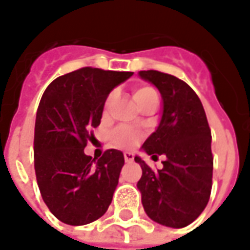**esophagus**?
I'll return each instance as SVG.
<instances>
[{"instance_id":"esophagus-1","label":"esophagus","mask_w":250,"mask_h":250,"mask_svg":"<svg viewBox=\"0 0 250 250\" xmlns=\"http://www.w3.org/2000/svg\"><path fill=\"white\" fill-rule=\"evenodd\" d=\"M125 163H131L134 160V154L130 153V152H125Z\"/></svg>"}]
</instances>
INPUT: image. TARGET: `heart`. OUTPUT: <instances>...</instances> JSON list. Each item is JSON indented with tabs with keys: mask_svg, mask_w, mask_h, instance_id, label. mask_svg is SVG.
<instances>
[{
	"mask_svg": "<svg viewBox=\"0 0 250 250\" xmlns=\"http://www.w3.org/2000/svg\"><path fill=\"white\" fill-rule=\"evenodd\" d=\"M132 97H134V101L137 103L139 108H144L145 105L152 103V101H159L157 91L150 86H138V87H135L134 91H132ZM113 98H115L113 93L108 96L106 101H105V105H104V111L106 112L109 109L111 104L113 103ZM139 138H141V134L130 128V127H119L112 134V142L118 147H122V149L135 146L138 144Z\"/></svg>",
	"mask_w": 250,
	"mask_h": 250,
	"instance_id": "heart-1",
	"label": "heart"
}]
</instances>
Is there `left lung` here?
Listing matches in <instances>:
<instances>
[{
	"mask_svg": "<svg viewBox=\"0 0 250 250\" xmlns=\"http://www.w3.org/2000/svg\"><path fill=\"white\" fill-rule=\"evenodd\" d=\"M154 84L163 98V113L156 131L142 149L152 159L164 156L154 171L139 156L142 168L137 183L149 218L167 227L181 229L194 222L205 209L212 189L213 157L210 128L200 98L186 82L159 71H139Z\"/></svg>",
	"mask_w": 250,
	"mask_h": 250,
	"instance_id": "8db88e82",
	"label": "left lung"
}]
</instances>
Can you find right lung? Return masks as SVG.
<instances>
[{"label":"right lung","instance_id":"obj_1","mask_svg":"<svg viewBox=\"0 0 250 250\" xmlns=\"http://www.w3.org/2000/svg\"><path fill=\"white\" fill-rule=\"evenodd\" d=\"M132 72L84 67L59 76L41 98L34 132V167L41 196L62 223L89 225L106 212L125 166L120 150L84 154L101 123L106 97Z\"/></svg>","mask_w":250,"mask_h":250}]
</instances>
